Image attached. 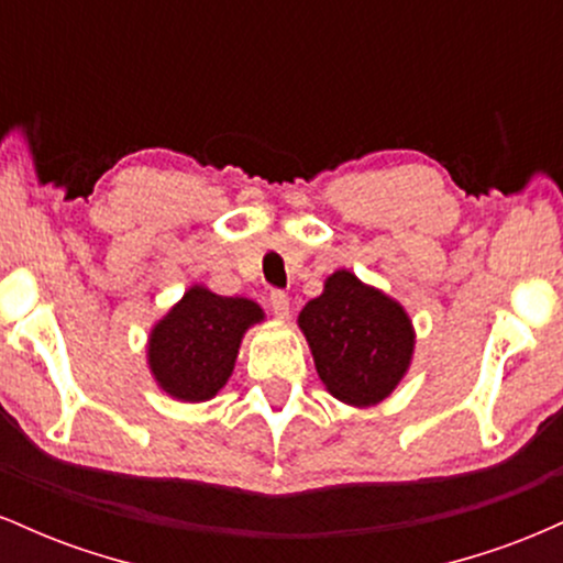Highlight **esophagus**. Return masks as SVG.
I'll return each mask as SVG.
<instances>
[{
	"label": "esophagus",
	"instance_id": "1",
	"mask_svg": "<svg viewBox=\"0 0 563 563\" xmlns=\"http://www.w3.org/2000/svg\"><path fill=\"white\" fill-rule=\"evenodd\" d=\"M269 307H273V312H275L277 320H286L288 318L290 307H288V296L283 294V290H273V294H269Z\"/></svg>",
	"mask_w": 563,
	"mask_h": 563
}]
</instances>
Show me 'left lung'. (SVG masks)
<instances>
[{"mask_svg":"<svg viewBox=\"0 0 563 563\" xmlns=\"http://www.w3.org/2000/svg\"><path fill=\"white\" fill-rule=\"evenodd\" d=\"M299 328L325 389L352 407L384 402L416 352V328L402 303L349 269L325 277L318 299L303 303Z\"/></svg>","mask_w":563,"mask_h":563,"instance_id":"left-lung-1","label":"left lung"}]
</instances>
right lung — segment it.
<instances>
[{"label":"right lung","instance_id":"obj_1","mask_svg":"<svg viewBox=\"0 0 563 563\" xmlns=\"http://www.w3.org/2000/svg\"><path fill=\"white\" fill-rule=\"evenodd\" d=\"M262 320L256 301L206 286L187 288L147 339V367L158 389L179 402L217 397L232 376L245 331Z\"/></svg>","mask_w":563,"mask_h":563}]
</instances>
